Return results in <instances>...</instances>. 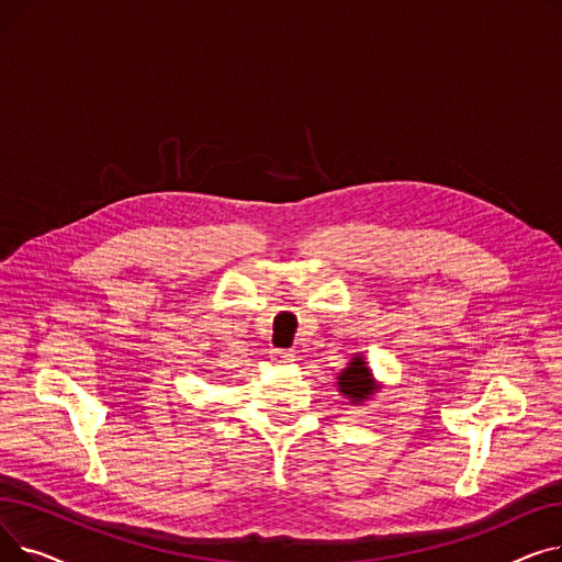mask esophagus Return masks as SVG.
I'll return each mask as SVG.
<instances>
[{"instance_id":"1","label":"esophagus","mask_w":562,"mask_h":562,"mask_svg":"<svg viewBox=\"0 0 562 562\" xmlns=\"http://www.w3.org/2000/svg\"><path fill=\"white\" fill-rule=\"evenodd\" d=\"M271 360H273V362H278V364L291 362V360H293V350H286V348H273V350H271Z\"/></svg>"}]
</instances>
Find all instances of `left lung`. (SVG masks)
Returning a JSON list of instances; mask_svg holds the SVG:
<instances>
[{
	"mask_svg": "<svg viewBox=\"0 0 562 562\" xmlns=\"http://www.w3.org/2000/svg\"><path fill=\"white\" fill-rule=\"evenodd\" d=\"M375 385L373 378L367 369V362H362V358H356L350 362V367L339 375V392L344 396H350L352 403H360L364 398H369V394H373Z\"/></svg>",
	"mask_w": 562,
	"mask_h": 562,
	"instance_id": "obj_1",
	"label": "left lung"
}]
</instances>
